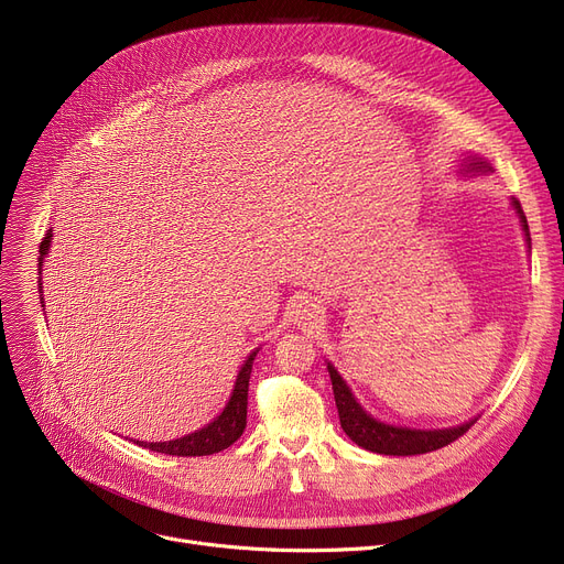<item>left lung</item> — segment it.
Returning <instances> with one entry per match:
<instances>
[{
    "label": "left lung",
    "mask_w": 564,
    "mask_h": 564,
    "mask_svg": "<svg viewBox=\"0 0 564 564\" xmlns=\"http://www.w3.org/2000/svg\"><path fill=\"white\" fill-rule=\"evenodd\" d=\"M464 171L466 173H489L491 166L482 158H468L464 162ZM512 205H514V210L521 219L525 240L530 245L528 221H525V215L521 210V203L517 198H512ZM327 370H329V377H332L334 398H336L338 416H340V427L345 430V434L354 443H357V446H361L370 453L398 455V457L432 453V451H438L443 446H448V443L457 441L462 434H466L470 430L473 423L478 421V419H473L468 423H462L457 427H446V430H411V427L387 425V423L372 419L368 411H364V406L357 402V398L351 395L345 379L338 375V370L332 364H327Z\"/></svg>",
    "instance_id": "left-lung-1"
}]
</instances>
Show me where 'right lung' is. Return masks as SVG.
I'll use <instances>...</instances> for the list:
<instances>
[{"label":"right lung","instance_id":"add662e5","mask_svg":"<svg viewBox=\"0 0 564 564\" xmlns=\"http://www.w3.org/2000/svg\"><path fill=\"white\" fill-rule=\"evenodd\" d=\"M50 242H52V228L45 232L41 249H39V274L43 270V262L45 256L50 251ZM39 288H43L39 283ZM43 300V297H41ZM43 304V302H41ZM256 351H251L240 375L235 379V389L230 393L228 404L224 406V411L219 416L210 423L205 425L203 430H196L194 434L181 436L175 441H155V443H148V441H137L139 446L148 448V451H155V453H164V455H175V457H203V455H215L226 451L228 446L242 436L245 427H247V398H249V379H251V366L256 359Z\"/></svg>","mask_w":564,"mask_h":564}]
</instances>
